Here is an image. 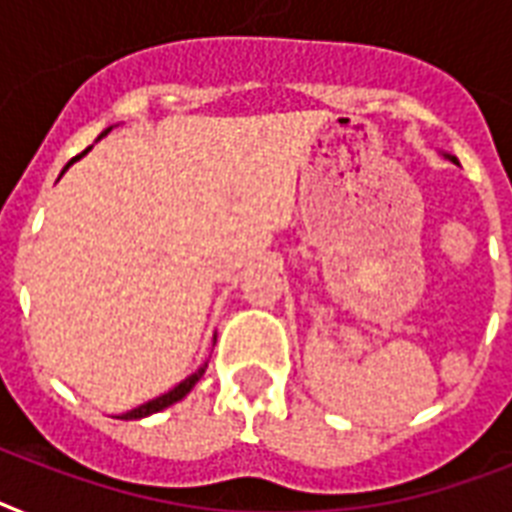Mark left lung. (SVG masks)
Instances as JSON below:
<instances>
[{
	"label": "left lung",
	"instance_id": "obj_1",
	"mask_svg": "<svg viewBox=\"0 0 512 512\" xmlns=\"http://www.w3.org/2000/svg\"><path fill=\"white\" fill-rule=\"evenodd\" d=\"M452 162H457V159H454V156H452Z\"/></svg>",
	"mask_w": 512,
	"mask_h": 512
}]
</instances>
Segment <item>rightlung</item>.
<instances>
[{
	"label": "right lung",
	"mask_w": 512,
	"mask_h": 512,
	"mask_svg": "<svg viewBox=\"0 0 512 512\" xmlns=\"http://www.w3.org/2000/svg\"><path fill=\"white\" fill-rule=\"evenodd\" d=\"M103 135H108V130L103 132ZM103 135H100V138H103ZM87 151H90V148H87ZM87 151H84V154H87ZM84 154H82V156H84ZM76 159H79V156H76ZM204 369H207V364L201 366L199 372H193L191 377H185V380L180 382L177 388H172L170 393H164V396L154 398V401H148V404L138 406V409H132V412H124L122 417H119V420H140V417H148V414L162 412V409H167V406L177 404L180 398H185V393H191L193 385H196V382L201 380V374H204Z\"/></svg>",
	"instance_id": "add662e5"
}]
</instances>
